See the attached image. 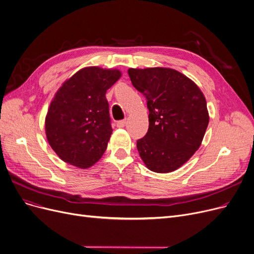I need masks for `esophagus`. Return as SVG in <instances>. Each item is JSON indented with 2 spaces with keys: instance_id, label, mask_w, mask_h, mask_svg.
Masks as SVG:
<instances>
[{
  "instance_id": "34e87169",
  "label": "esophagus",
  "mask_w": 254,
  "mask_h": 254,
  "mask_svg": "<svg viewBox=\"0 0 254 254\" xmlns=\"http://www.w3.org/2000/svg\"><path fill=\"white\" fill-rule=\"evenodd\" d=\"M126 123H127V120H126V119H124V120H119V122H117V123H116V126H117V127H124L126 126Z\"/></svg>"
}]
</instances>
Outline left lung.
<instances>
[{
	"label": "left lung",
	"mask_w": 254,
	"mask_h": 254,
	"mask_svg": "<svg viewBox=\"0 0 254 254\" xmlns=\"http://www.w3.org/2000/svg\"><path fill=\"white\" fill-rule=\"evenodd\" d=\"M134 87L147 100L148 131L137 141L150 171L170 173L193 155L209 124L206 99L189 77L170 68L128 69Z\"/></svg>",
	"instance_id": "8db88e82"
}]
</instances>
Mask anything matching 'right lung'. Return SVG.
Instances as JSON below:
<instances>
[{"mask_svg": "<svg viewBox=\"0 0 254 254\" xmlns=\"http://www.w3.org/2000/svg\"><path fill=\"white\" fill-rule=\"evenodd\" d=\"M122 76L119 70L87 66L63 83L45 118L46 137L64 163L80 169L95 165L112 134L108 90Z\"/></svg>", "mask_w": 254, "mask_h": 254, "instance_id": "add662e5", "label": "right lung"}]
</instances>
